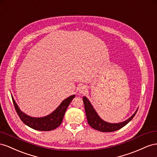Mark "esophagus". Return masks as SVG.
<instances>
[{"mask_svg": "<svg viewBox=\"0 0 157 157\" xmlns=\"http://www.w3.org/2000/svg\"><path fill=\"white\" fill-rule=\"evenodd\" d=\"M87 91V88L85 86H81L79 88V91L80 93H85Z\"/></svg>", "mask_w": 157, "mask_h": 157, "instance_id": "1", "label": "esophagus"}]
</instances>
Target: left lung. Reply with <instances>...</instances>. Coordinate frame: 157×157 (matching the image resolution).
I'll list each match as a JSON object with an SVG mask.
<instances>
[{
    "label": "left lung",
    "mask_w": 157,
    "mask_h": 157,
    "mask_svg": "<svg viewBox=\"0 0 157 157\" xmlns=\"http://www.w3.org/2000/svg\"><path fill=\"white\" fill-rule=\"evenodd\" d=\"M83 101L87 122L89 126L93 129L102 132H112L118 130V129L123 128L133 119L138 110V109H137L133 114L124 122L119 123H110L103 120L98 115L96 110L93 108L90 101L86 97H83Z\"/></svg>",
    "instance_id": "left-lung-1"
}]
</instances>
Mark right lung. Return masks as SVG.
Wrapping results in <instances>:
<instances>
[{
  "label": "right lung",
  "instance_id": "obj_1",
  "mask_svg": "<svg viewBox=\"0 0 157 157\" xmlns=\"http://www.w3.org/2000/svg\"><path fill=\"white\" fill-rule=\"evenodd\" d=\"M75 97V95H72L65 98L60 105L48 115L43 117L35 118L23 113L20 109L14 97L12 95V101L16 113L18 114L21 120L29 128L39 131H51L59 127L62 122L67 108Z\"/></svg>",
  "mask_w": 157,
  "mask_h": 157
}]
</instances>
